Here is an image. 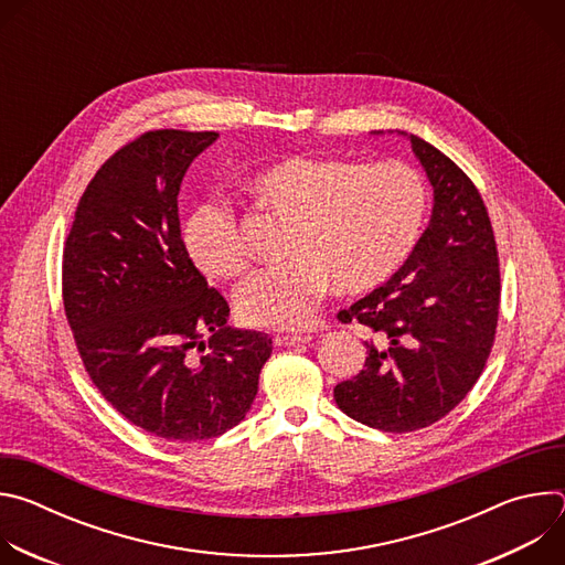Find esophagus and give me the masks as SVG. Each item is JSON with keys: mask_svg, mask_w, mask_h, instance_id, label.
<instances>
[{"mask_svg": "<svg viewBox=\"0 0 565 565\" xmlns=\"http://www.w3.org/2000/svg\"><path fill=\"white\" fill-rule=\"evenodd\" d=\"M312 338L310 335H277L275 344L277 347H299V344H308Z\"/></svg>", "mask_w": 565, "mask_h": 565, "instance_id": "esophagus-1", "label": "esophagus"}]
</instances>
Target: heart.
<instances>
[{"instance_id":"1","label":"heart","mask_w":565,"mask_h":565,"mask_svg":"<svg viewBox=\"0 0 565 565\" xmlns=\"http://www.w3.org/2000/svg\"><path fill=\"white\" fill-rule=\"evenodd\" d=\"M253 201L286 218L279 266L253 273L236 288L238 317L262 329H301L331 281L364 292L388 281L409 259L427 218V185L402 163L362 166L321 153H290L248 181ZM190 264L207 279H234L250 255L234 214L216 203L183 225Z\"/></svg>"}]
</instances>
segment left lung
<instances>
[{
	"mask_svg": "<svg viewBox=\"0 0 565 565\" xmlns=\"http://www.w3.org/2000/svg\"><path fill=\"white\" fill-rule=\"evenodd\" d=\"M407 136V134H405ZM434 185L431 221L409 259L340 310L364 327V369L333 388L353 420L407 434L445 418L490 358L501 303L497 238L471 179L440 149L409 136Z\"/></svg>",
	"mask_w": 565,
	"mask_h": 565,
	"instance_id": "1",
	"label": "left lung"
}]
</instances>
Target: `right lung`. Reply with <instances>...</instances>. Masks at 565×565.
I'll return each mask as SVG.
<instances>
[{
	"instance_id": "obj_1",
	"label": "right lung",
	"mask_w": 565,
	"mask_h": 565,
	"mask_svg": "<svg viewBox=\"0 0 565 565\" xmlns=\"http://www.w3.org/2000/svg\"><path fill=\"white\" fill-rule=\"evenodd\" d=\"M216 138L156 129L120 147L79 199L62 255L64 312L92 382L131 425L172 443L244 420L273 353L266 333L227 327V301L183 248L181 183Z\"/></svg>"
}]
</instances>
